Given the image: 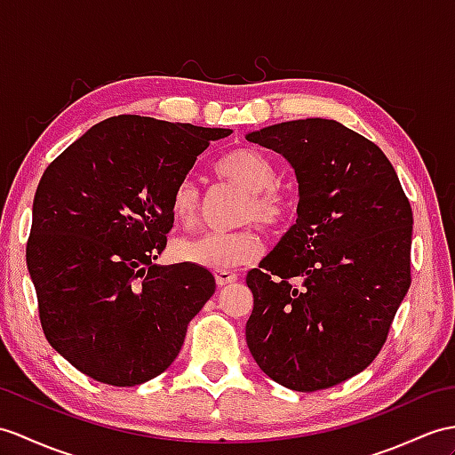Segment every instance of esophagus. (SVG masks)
Instances as JSON below:
<instances>
[{
  "label": "esophagus",
  "instance_id": "34e87169",
  "mask_svg": "<svg viewBox=\"0 0 455 455\" xmlns=\"http://www.w3.org/2000/svg\"><path fill=\"white\" fill-rule=\"evenodd\" d=\"M236 279H238V275H236V273H232V271H215V281H217L219 287H225V284L235 283Z\"/></svg>",
  "mask_w": 455,
  "mask_h": 455
}]
</instances>
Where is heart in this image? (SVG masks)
Returning a JSON list of instances; mask_svg holds the SVG:
<instances>
[{"mask_svg":"<svg viewBox=\"0 0 455 455\" xmlns=\"http://www.w3.org/2000/svg\"><path fill=\"white\" fill-rule=\"evenodd\" d=\"M219 176L246 192V199L238 211V223H256L267 235H277L289 225L292 205L289 196L279 189L277 168L251 147L230 151L217 164ZM202 189L194 180L184 178L171 194V213L180 225L192 227L202 215ZM261 242L251 227L236 230L204 232L178 242L174 253L178 259L199 267L227 271L246 266L259 253Z\"/></svg>","mask_w":455,"mask_h":455,"instance_id":"obj_1","label":"heart"}]
</instances>
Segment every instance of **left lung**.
I'll list each match as a JSON object with an SVG mask.
<instances>
[{"instance_id":"obj_1","label":"left lung","mask_w":455,"mask_h":455,"mask_svg":"<svg viewBox=\"0 0 455 455\" xmlns=\"http://www.w3.org/2000/svg\"><path fill=\"white\" fill-rule=\"evenodd\" d=\"M246 137L287 158L300 196L297 225L246 275L248 348L277 384L318 392L382 351L411 284L413 211L382 149L339 122H283Z\"/></svg>"}]
</instances>
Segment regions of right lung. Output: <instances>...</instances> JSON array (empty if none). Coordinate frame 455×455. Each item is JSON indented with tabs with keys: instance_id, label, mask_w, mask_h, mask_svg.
<instances>
[{
	"instance_id": "right-lung-1",
	"label": "right lung",
	"mask_w": 455,
	"mask_h": 455,
	"mask_svg": "<svg viewBox=\"0 0 455 455\" xmlns=\"http://www.w3.org/2000/svg\"><path fill=\"white\" fill-rule=\"evenodd\" d=\"M230 133L114 116L42 174L27 267L46 339L79 372L125 387L174 363L215 277L188 261L155 263L174 225L171 194Z\"/></svg>"
}]
</instances>
